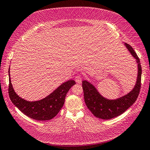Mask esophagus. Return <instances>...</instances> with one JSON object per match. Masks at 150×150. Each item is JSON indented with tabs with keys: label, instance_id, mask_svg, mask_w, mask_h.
<instances>
[{
	"label": "esophagus",
	"instance_id": "34e87169",
	"mask_svg": "<svg viewBox=\"0 0 150 150\" xmlns=\"http://www.w3.org/2000/svg\"><path fill=\"white\" fill-rule=\"evenodd\" d=\"M75 81L78 84H81L82 82V78L79 76H77L75 77Z\"/></svg>",
	"mask_w": 150,
	"mask_h": 150
}]
</instances>
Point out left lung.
I'll return each mask as SVG.
<instances>
[{"instance_id":"left-lung-1","label":"left lung","mask_w":150,"mask_h":150,"mask_svg":"<svg viewBox=\"0 0 150 150\" xmlns=\"http://www.w3.org/2000/svg\"><path fill=\"white\" fill-rule=\"evenodd\" d=\"M125 45L138 64L137 82L129 93L116 99H109L101 95L91 83L86 80L83 81L82 86L86 106L93 115L98 118L110 120L121 115L133 105L139 95L142 72L139 59L132 47L126 43H125Z\"/></svg>"}]
</instances>
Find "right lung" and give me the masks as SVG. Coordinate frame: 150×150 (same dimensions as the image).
<instances>
[{
    "label": "right lung",
    "mask_w": 150,
    "mask_h": 150,
    "mask_svg": "<svg viewBox=\"0 0 150 150\" xmlns=\"http://www.w3.org/2000/svg\"><path fill=\"white\" fill-rule=\"evenodd\" d=\"M8 76V95L11 101L24 115L38 121L50 120L55 117L64 105L67 92L76 84L74 80H69L60 85L45 98L39 101H28L19 97L13 90L11 81L10 68Z\"/></svg>",
    "instance_id": "add662e5"
}]
</instances>
